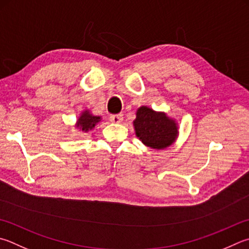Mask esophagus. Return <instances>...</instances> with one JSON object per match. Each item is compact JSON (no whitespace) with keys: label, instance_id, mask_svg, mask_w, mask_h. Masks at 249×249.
<instances>
[{"label":"esophagus","instance_id":"34e87169","mask_svg":"<svg viewBox=\"0 0 249 249\" xmlns=\"http://www.w3.org/2000/svg\"><path fill=\"white\" fill-rule=\"evenodd\" d=\"M110 121L114 124H120L123 121V114H116V115H111Z\"/></svg>","mask_w":249,"mask_h":249}]
</instances>
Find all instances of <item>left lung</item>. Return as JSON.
<instances>
[{
    "mask_svg": "<svg viewBox=\"0 0 249 249\" xmlns=\"http://www.w3.org/2000/svg\"><path fill=\"white\" fill-rule=\"evenodd\" d=\"M135 134L144 146L163 150L178 137V123L165 112L155 111L147 106L139 107L133 122Z\"/></svg>",
    "mask_w": 249,
    "mask_h": 249,
    "instance_id": "obj_1",
    "label": "left lung"
}]
</instances>
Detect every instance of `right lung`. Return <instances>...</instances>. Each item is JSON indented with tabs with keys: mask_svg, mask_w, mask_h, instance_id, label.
<instances>
[{
	"mask_svg": "<svg viewBox=\"0 0 249 249\" xmlns=\"http://www.w3.org/2000/svg\"><path fill=\"white\" fill-rule=\"evenodd\" d=\"M102 120L101 116L93 115L91 111L89 109H86L80 113L77 121L75 123V128L78 129L79 132L88 133L90 130H92L98 123H100Z\"/></svg>",
	"mask_w": 249,
	"mask_h": 249,
	"instance_id": "add662e5",
	"label": "right lung"
}]
</instances>
